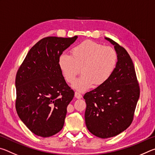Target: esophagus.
Returning <instances> with one entry per match:
<instances>
[{"label":"esophagus","mask_w":155,"mask_h":155,"mask_svg":"<svg viewBox=\"0 0 155 155\" xmlns=\"http://www.w3.org/2000/svg\"><path fill=\"white\" fill-rule=\"evenodd\" d=\"M74 95H75L76 98H78V99H81V98H82V95H81V94L79 93V92H78V91H76Z\"/></svg>","instance_id":"34e87169"}]
</instances>
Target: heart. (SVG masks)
Wrapping results in <instances>:
<instances>
[{"mask_svg":"<svg viewBox=\"0 0 155 155\" xmlns=\"http://www.w3.org/2000/svg\"><path fill=\"white\" fill-rule=\"evenodd\" d=\"M117 62V54L111 46H104L86 40L73 47L71 55L62 53L58 59L59 69L68 83H72L81 68L82 75L72 85L79 91H85L109 81Z\"/></svg>","mask_w":155,"mask_h":155,"instance_id":"1","label":"heart"}]
</instances>
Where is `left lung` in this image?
Instances as JSON below:
<instances>
[{
	"instance_id": "left-lung-1",
	"label": "left lung",
	"mask_w": 155,
	"mask_h": 155,
	"mask_svg": "<svg viewBox=\"0 0 155 155\" xmlns=\"http://www.w3.org/2000/svg\"><path fill=\"white\" fill-rule=\"evenodd\" d=\"M117 54L116 67L109 81L86 93V127L100 138L119 135L129 127L140 98V86L135 67L127 51L111 39Z\"/></svg>"
}]
</instances>
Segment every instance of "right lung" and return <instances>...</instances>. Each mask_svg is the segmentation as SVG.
Masks as SVG:
<instances>
[{"label": "right lung", "instance_id": "obj_1", "mask_svg": "<svg viewBox=\"0 0 155 155\" xmlns=\"http://www.w3.org/2000/svg\"><path fill=\"white\" fill-rule=\"evenodd\" d=\"M77 38L41 39L30 49L18 70L17 114L36 135L51 137L64 127L67 107L74 92L65 82L58 59Z\"/></svg>", "mask_w": 155, "mask_h": 155}]
</instances>
